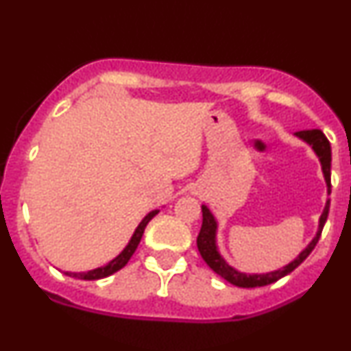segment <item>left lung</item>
I'll return each instance as SVG.
<instances>
[{
	"label": "left lung",
	"mask_w": 351,
	"mask_h": 351,
	"mask_svg": "<svg viewBox=\"0 0 351 351\" xmlns=\"http://www.w3.org/2000/svg\"><path fill=\"white\" fill-rule=\"evenodd\" d=\"M297 136H300L302 140H305V142L312 145V148L315 150L318 158H320L322 170H324L325 181H327L328 193H330V188H332V183H330V175H332V173H330V167H332V148H330L328 138L324 135V132L318 130V128H312V130H300L297 132ZM201 211H203V224H201L196 244H198V251L201 254V257L204 259V263H206L209 267L217 274V276L226 279L229 284L237 285V287H243V289H251V287H264V285H269L272 284V282L282 279V277L291 274L293 269L299 267V265L307 259L308 254L313 251V247L317 245L318 239H320L322 229H324L325 221H327L328 217L330 199L327 201V206H325L324 215L320 217V226H318L317 236L313 237L312 243L305 247V251H302L300 256L297 257L293 263L285 265L284 269H279V271L269 272V274H254V276H247V274L236 271V269H232L231 265H228L226 261L219 256V252H217L216 249V241H215V236H216L215 217H213L211 213H209V209L204 206V204L201 206Z\"/></svg>",
	"instance_id": "8db88e82"
}]
</instances>
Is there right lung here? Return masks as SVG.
<instances>
[{"mask_svg":"<svg viewBox=\"0 0 351 351\" xmlns=\"http://www.w3.org/2000/svg\"><path fill=\"white\" fill-rule=\"evenodd\" d=\"M156 213L158 211H152L143 217V221L138 224V228L135 229L134 236H132L130 243H128L127 247H125L123 251L120 252L114 261H110L107 265H104V267H99V269H94V271H88V272H64V274H67V276H71V277H75V279L97 280V279H104V277L112 276V274L117 271H120V269H122L123 265L130 261V257L134 256V252L136 251V247H138V244H140V239H142V236H143L145 228H147V224L150 223V219L156 215Z\"/></svg>","mask_w":351,"mask_h":351,"instance_id":"obj_1","label":"right lung"}]
</instances>
